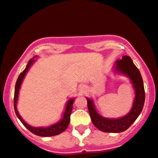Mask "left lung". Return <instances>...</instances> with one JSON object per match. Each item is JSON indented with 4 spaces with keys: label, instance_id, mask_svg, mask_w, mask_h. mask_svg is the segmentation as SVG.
<instances>
[{
    "label": "left lung",
    "instance_id": "8db88e82",
    "mask_svg": "<svg viewBox=\"0 0 158 158\" xmlns=\"http://www.w3.org/2000/svg\"><path fill=\"white\" fill-rule=\"evenodd\" d=\"M115 71L117 73L127 76L133 85L135 91V97L133 106L130 113L125 116L116 119L104 118L96 112L93 101L87 98L89 113L94 126L102 132L113 133L127 130L139 116L145 102V90L143 79L139 70L135 65L132 59L129 56H123L121 60H117L115 62Z\"/></svg>",
    "mask_w": 158,
    "mask_h": 158
}]
</instances>
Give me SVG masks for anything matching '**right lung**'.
I'll list each match as a JSON object with an SVG mask.
<instances>
[{"label": "right lung", "mask_w": 158, "mask_h": 158, "mask_svg": "<svg viewBox=\"0 0 158 158\" xmlns=\"http://www.w3.org/2000/svg\"><path fill=\"white\" fill-rule=\"evenodd\" d=\"M35 58V57H34ZM34 58H32L31 60L28 61V64L26 65V68L22 73H20V75L17 79L16 84H15V96H14V108L15 113H16L17 116L20 121H21L23 124L24 125L26 128L28 129L30 132H32L33 134L36 135L38 136H42V137H49V136H54L56 135H59L62 133L63 131H64L67 129L70 123V120H71V114L72 109H73V104L74 98H71L68 102L67 106L65 107V110H64V113L63 115V117H62V120L59 121L55 124L51 125L50 127H31L30 125H28V123H26L23 121V119L22 118L21 116L19 115L18 110H17V102H18V94H19V90L20 88V85H21V83L23 80V78L26 75V73H27L28 70L29 69V68L31 67V65L35 62L34 60Z\"/></svg>", "instance_id": "1"}]
</instances>
